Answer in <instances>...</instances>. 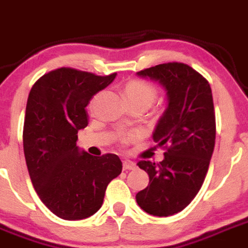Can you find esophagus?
Wrapping results in <instances>:
<instances>
[{
	"label": "esophagus",
	"mask_w": 248,
	"mask_h": 248,
	"mask_svg": "<svg viewBox=\"0 0 248 248\" xmlns=\"http://www.w3.org/2000/svg\"><path fill=\"white\" fill-rule=\"evenodd\" d=\"M122 165H124V170H135L137 168L136 163H133L132 160H124Z\"/></svg>",
	"instance_id": "esophagus-1"
}]
</instances>
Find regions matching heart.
Wrapping results in <instances>:
<instances>
[{
  "label": "heart",
  "mask_w": 248,
  "mask_h": 248,
  "mask_svg": "<svg viewBox=\"0 0 248 248\" xmlns=\"http://www.w3.org/2000/svg\"><path fill=\"white\" fill-rule=\"evenodd\" d=\"M124 98L128 104H142L145 108H149L155 103L158 98V89L152 83L144 80H131L124 87ZM138 137L137 132H131L124 136V142H131Z\"/></svg>",
  "instance_id": "obj_1"
}]
</instances>
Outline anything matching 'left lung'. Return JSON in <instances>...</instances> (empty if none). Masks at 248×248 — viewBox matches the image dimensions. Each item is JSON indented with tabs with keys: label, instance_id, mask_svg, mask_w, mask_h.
<instances>
[{
	"label": "left lung",
	"instance_id": "1",
	"mask_svg": "<svg viewBox=\"0 0 248 248\" xmlns=\"http://www.w3.org/2000/svg\"><path fill=\"white\" fill-rule=\"evenodd\" d=\"M142 78L160 83L168 108L153 132L164 147L159 164H137L149 175V185L136 194L148 214L170 217L184 210L202 187L215 144V113L208 80L185 63L158 64L137 72Z\"/></svg>",
	"mask_w": 248,
	"mask_h": 248
}]
</instances>
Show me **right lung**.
Masks as SVG:
<instances>
[{
  "label": "right lung",
  "instance_id": "add662e5",
  "mask_svg": "<svg viewBox=\"0 0 248 248\" xmlns=\"http://www.w3.org/2000/svg\"><path fill=\"white\" fill-rule=\"evenodd\" d=\"M115 77L63 67L44 75L29 93L23 128L29 176L41 202L64 220L95 214L122 171L116 154L93 156L77 145L78 131L88 124L85 108Z\"/></svg>",
  "mask_w": 248,
  "mask_h": 248
}]
</instances>
